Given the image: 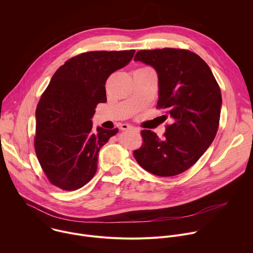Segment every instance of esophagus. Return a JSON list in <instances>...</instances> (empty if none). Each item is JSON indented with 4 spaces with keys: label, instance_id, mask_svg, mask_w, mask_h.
Returning <instances> with one entry per match:
<instances>
[{
    "label": "esophagus",
    "instance_id": "esophagus-1",
    "mask_svg": "<svg viewBox=\"0 0 253 253\" xmlns=\"http://www.w3.org/2000/svg\"><path fill=\"white\" fill-rule=\"evenodd\" d=\"M121 128H122L123 130H126V129H134V130H136V131L139 130L138 128H135V127H133V126H129V125H126V124H123V125L121 126Z\"/></svg>",
    "mask_w": 253,
    "mask_h": 253
}]
</instances>
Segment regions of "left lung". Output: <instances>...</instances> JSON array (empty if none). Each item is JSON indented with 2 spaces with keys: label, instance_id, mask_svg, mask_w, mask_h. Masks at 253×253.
<instances>
[{
  "label": "left lung",
  "instance_id": "1",
  "mask_svg": "<svg viewBox=\"0 0 253 253\" xmlns=\"http://www.w3.org/2000/svg\"><path fill=\"white\" fill-rule=\"evenodd\" d=\"M134 61L154 67L159 76L157 108L173 121L164 137L140 131L142 144L133 150L137 164L159 176H173L192 167L213 141L220 119L221 92L198 55L183 48L138 50Z\"/></svg>",
  "mask_w": 253,
  "mask_h": 253
}]
</instances>
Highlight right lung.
Returning a JSON list of instances; mask_svg holds the SVG:
<instances>
[{
    "instance_id": "right-lung-1",
    "label": "right lung",
    "mask_w": 253,
    "mask_h": 253,
    "mask_svg": "<svg viewBox=\"0 0 253 253\" xmlns=\"http://www.w3.org/2000/svg\"><path fill=\"white\" fill-rule=\"evenodd\" d=\"M134 55L129 50H94L68 60L54 74L36 110L35 151L46 178L76 190L95 174L98 151L119 129H93L95 108L107 102L106 82Z\"/></svg>"
}]
</instances>
